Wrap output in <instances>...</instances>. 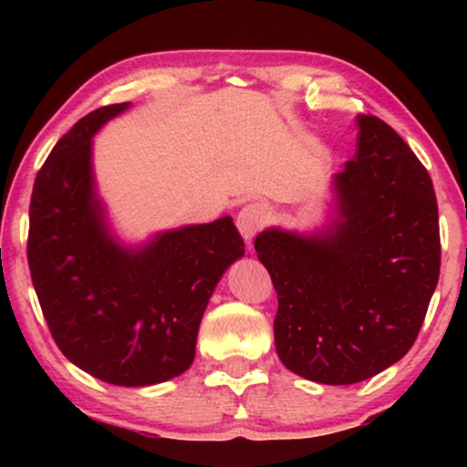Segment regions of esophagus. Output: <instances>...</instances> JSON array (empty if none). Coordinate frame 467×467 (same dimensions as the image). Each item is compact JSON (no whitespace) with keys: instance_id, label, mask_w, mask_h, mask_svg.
Here are the masks:
<instances>
[{"instance_id":"obj_1","label":"esophagus","mask_w":467,"mask_h":467,"mask_svg":"<svg viewBox=\"0 0 467 467\" xmlns=\"http://www.w3.org/2000/svg\"><path fill=\"white\" fill-rule=\"evenodd\" d=\"M267 223V208L264 203H248L238 214V229L244 240H253Z\"/></svg>"}]
</instances>
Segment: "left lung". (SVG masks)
<instances>
[{
    "label": "left lung",
    "instance_id": "obj_1",
    "mask_svg": "<svg viewBox=\"0 0 467 467\" xmlns=\"http://www.w3.org/2000/svg\"><path fill=\"white\" fill-rule=\"evenodd\" d=\"M355 159L336 176L340 216L315 238L267 229L254 251L278 296L274 340L291 372L353 385L417 340L440 276L430 171L374 114L357 117Z\"/></svg>",
    "mask_w": 467,
    "mask_h": 467
}]
</instances>
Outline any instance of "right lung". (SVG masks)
<instances>
[{
    "label": "right lung",
    "mask_w": 467,
    "mask_h": 467,
    "mask_svg": "<svg viewBox=\"0 0 467 467\" xmlns=\"http://www.w3.org/2000/svg\"><path fill=\"white\" fill-rule=\"evenodd\" d=\"M82 117L37 171L27 261L50 336L95 379L146 387L182 374L227 265L244 254L232 216L168 232L138 253L108 238L91 181V136L125 110Z\"/></svg>",
    "instance_id": "1"
}]
</instances>
